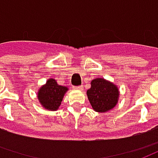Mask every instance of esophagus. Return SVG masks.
I'll return each mask as SVG.
<instances>
[{
    "label": "esophagus",
    "mask_w": 158,
    "mask_h": 158,
    "mask_svg": "<svg viewBox=\"0 0 158 158\" xmlns=\"http://www.w3.org/2000/svg\"><path fill=\"white\" fill-rule=\"evenodd\" d=\"M83 88H84V87H83V85L74 86V87H73V89H77V90H82Z\"/></svg>",
    "instance_id": "1"
}]
</instances>
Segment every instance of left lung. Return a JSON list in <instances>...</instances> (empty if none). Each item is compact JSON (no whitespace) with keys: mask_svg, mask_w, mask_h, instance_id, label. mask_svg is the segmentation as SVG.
<instances>
[{"mask_svg":"<svg viewBox=\"0 0 158 158\" xmlns=\"http://www.w3.org/2000/svg\"><path fill=\"white\" fill-rule=\"evenodd\" d=\"M87 96L92 108L98 113H106L113 109L118 103V88L113 83L105 79L97 78L90 83Z\"/></svg>","mask_w":158,"mask_h":158,"instance_id":"obj_1","label":"left lung"}]
</instances>
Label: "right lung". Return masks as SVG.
<instances>
[{
	"label": "right lung",
	"mask_w": 158,
	"mask_h": 158,
	"mask_svg": "<svg viewBox=\"0 0 158 158\" xmlns=\"http://www.w3.org/2000/svg\"><path fill=\"white\" fill-rule=\"evenodd\" d=\"M69 88L59 85L56 79H49L46 84L42 85L38 91V99L44 108L56 111L61 105L62 98Z\"/></svg>",
	"instance_id": "1"
}]
</instances>
